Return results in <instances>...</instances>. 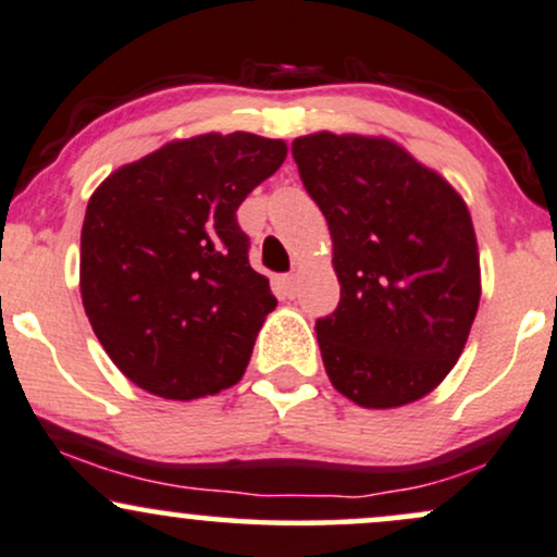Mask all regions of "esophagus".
<instances>
[{"label":"esophagus","instance_id":"esophagus-1","mask_svg":"<svg viewBox=\"0 0 557 557\" xmlns=\"http://www.w3.org/2000/svg\"><path fill=\"white\" fill-rule=\"evenodd\" d=\"M280 287H283L285 298H296L298 277H296V274H283V277H280Z\"/></svg>","mask_w":557,"mask_h":557}]
</instances>
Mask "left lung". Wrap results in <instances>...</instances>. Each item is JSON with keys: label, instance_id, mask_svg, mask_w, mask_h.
I'll list each match as a JSON object with an SVG mask.
<instances>
[{"label": "left lung", "instance_id": "8db88e82", "mask_svg": "<svg viewBox=\"0 0 557 557\" xmlns=\"http://www.w3.org/2000/svg\"><path fill=\"white\" fill-rule=\"evenodd\" d=\"M332 235L341 304L317 319L330 382L363 408H398L456 367L482 280L471 214L445 177L389 138L293 140Z\"/></svg>", "mask_w": 557, "mask_h": 557}]
</instances>
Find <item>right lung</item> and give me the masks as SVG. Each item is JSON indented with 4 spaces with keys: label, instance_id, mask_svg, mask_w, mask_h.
Masks as SVG:
<instances>
[{
    "label": "right lung",
    "instance_id": "obj_1",
    "mask_svg": "<svg viewBox=\"0 0 557 557\" xmlns=\"http://www.w3.org/2000/svg\"><path fill=\"white\" fill-rule=\"evenodd\" d=\"M285 140L207 133L114 170L81 230V298L127 380L168 400L233 387L264 319L270 280L248 264L238 207L285 162Z\"/></svg>",
    "mask_w": 557,
    "mask_h": 557
}]
</instances>
